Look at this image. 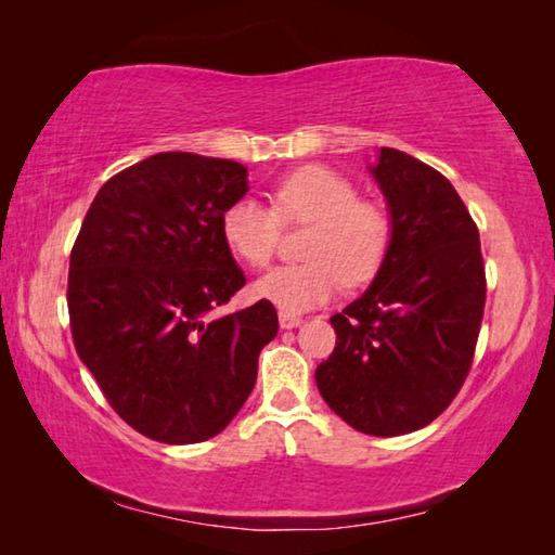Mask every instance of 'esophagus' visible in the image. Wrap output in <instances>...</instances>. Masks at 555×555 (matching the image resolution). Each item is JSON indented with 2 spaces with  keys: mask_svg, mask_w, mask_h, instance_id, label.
Here are the masks:
<instances>
[{
  "mask_svg": "<svg viewBox=\"0 0 555 555\" xmlns=\"http://www.w3.org/2000/svg\"><path fill=\"white\" fill-rule=\"evenodd\" d=\"M300 323H304V318L300 315H294V313H279V325L284 327V331H291V327H298Z\"/></svg>",
  "mask_w": 555,
  "mask_h": 555,
  "instance_id": "obj_1",
  "label": "esophagus"
}]
</instances>
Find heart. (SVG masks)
<instances>
[{
	"instance_id": "heart-1",
	"label": "heart",
	"mask_w": 555,
	"mask_h": 555,
	"mask_svg": "<svg viewBox=\"0 0 555 555\" xmlns=\"http://www.w3.org/2000/svg\"><path fill=\"white\" fill-rule=\"evenodd\" d=\"M269 208L257 198L232 201L220 232L228 249L247 267L274 259L281 222L311 228L304 264L279 267L255 284V296L284 313H304L331 300L343 281L367 284L391 244V218L377 203L360 201L352 181L325 166H306L281 178Z\"/></svg>"
}]
</instances>
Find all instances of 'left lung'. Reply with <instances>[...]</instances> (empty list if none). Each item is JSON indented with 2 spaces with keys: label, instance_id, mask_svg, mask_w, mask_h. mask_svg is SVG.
<instances>
[{
  "label": "left lung",
  "instance_id": "8db88e82",
  "mask_svg": "<svg viewBox=\"0 0 555 555\" xmlns=\"http://www.w3.org/2000/svg\"><path fill=\"white\" fill-rule=\"evenodd\" d=\"M370 173L387 198L391 244L372 286L331 323L337 343L315 384L367 436L428 426L463 387L485 311L480 232L453 183L397 149Z\"/></svg>",
  "mask_w": 555,
  "mask_h": 555
}]
</instances>
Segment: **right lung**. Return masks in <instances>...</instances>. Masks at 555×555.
<instances>
[{"label": "right lung", "mask_w": 555, "mask_h": 555, "mask_svg": "<svg viewBox=\"0 0 555 555\" xmlns=\"http://www.w3.org/2000/svg\"><path fill=\"white\" fill-rule=\"evenodd\" d=\"M247 183V168L228 158L154 154L100 188L73 244L75 350L109 406L158 443L224 430L276 337L269 300L212 315L244 286L220 220Z\"/></svg>", "instance_id": "add662e5"}]
</instances>
